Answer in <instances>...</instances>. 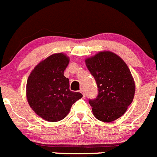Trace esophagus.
<instances>
[{"label":"esophagus","instance_id":"1","mask_svg":"<svg viewBox=\"0 0 157 157\" xmlns=\"http://www.w3.org/2000/svg\"><path fill=\"white\" fill-rule=\"evenodd\" d=\"M79 91H80V93H82V95H83V97H85V90H84V88H81V89H80V90H79Z\"/></svg>","mask_w":157,"mask_h":157}]
</instances>
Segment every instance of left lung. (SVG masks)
<instances>
[{
    "label": "left lung",
    "instance_id": "left-lung-1",
    "mask_svg": "<svg viewBox=\"0 0 157 157\" xmlns=\"http://www.w3.org/2000/svg\"><path fill=\"white\" fill-rule=\"evenodd\" d=\"M87 68L96 81L98 94L89 99L98 120L110 122L122 116L133 101L135 85L126 63L116 54L99 52L85 59Z\"/></svg>",
    "mask_w": 157,
    "mask_h": 157
}]
</instances>
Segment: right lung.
<instances>
[{
    "label": "right lung",
    "mask_w": 157,
    "mask_h": 157,
    "mask_svg": "<svg viewBox=\"0 0 157 157\" xmlns=\"http://www.w3.org/2000/svg\"><path fill=\"white\" fill-rule=\"evenodd\" d=\"M69 59L63 54H54L38 63L27 80L26 96L37 115L49 122H58L67 116L74 103L82 98L69 90L64 70Z\"/></svg>",
    "instance_id": "1"
}]
</instances>
